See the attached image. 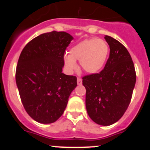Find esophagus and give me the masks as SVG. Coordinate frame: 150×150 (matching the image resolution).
Here are the masks:
<instances>
[{"mask_svg": "<svg viewBox=\"0 0 150 150\" xmlns=\"http://www.w3.org/2000/svg\"><path fill=\"white\" fill-rule=\"evenodd\" d=\"M82 83H83V80H82L81 78L78 77L77 78V84L78 85H81Z\"/></svg>", "mask_w": 150, "mask_h": 150, "instance_id": "1", "label": "esophagus"}]
</instances>
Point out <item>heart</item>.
<instances>
[{
	"instance_id": "1",
	"label": "heart",
	"mask_w": 150,
	"mask_h": 150,
	"mask_svg": "<svg viewBox=\"0 0 150 150\" xmlns=\"http://www.w3.org/2000/svg\"><path fill=\"white\" fill-rule=\"evenodd\" d=\"M110 52V46L103 39L91 38L79 42L70 50V55H65L64 62L66 67L73 71L79 61L80 68L87 74L98 72L105 64Z\"/></svg>"
}]
</instances>
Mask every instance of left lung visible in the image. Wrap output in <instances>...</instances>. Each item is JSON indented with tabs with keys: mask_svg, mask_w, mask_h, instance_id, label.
Listing matches in <instances>:
<instances>
[{
	"mask_svg": "<svg viewBox=\"0 0 150 150\" xmlns=\"http://www.w3.org/2000/svg\"><path fill=\"white\" fill-rule=\"evenodd\" d=\"M110 46V56L98 74L83 77L86 89V107L92 121L110 125L121 119L129 106L136 83L132 57L120 42L104 37Z\"/></svg>",
	"mask_w": 150,
	"mask_h": 150,
	"instance_id": "obj_1",
	"label": "left lung"
}]
</instances>
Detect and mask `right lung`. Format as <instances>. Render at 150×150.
<instances>
[{
    "mask_svg": "<svg viewBox=\"0 0 150 150\" xmlns=\"http://www.w3.org/2000/svg\"><path fill=\"white\" fill-rule=\"evenodd\" d=\"M72 40L64 31L45 33L31 40L20 54L16 71L18 92L28 114L40 123L59 120L77 86L76 76L62 73L64 52Z\"/></svg>",
    "mask_w": 150,
    "mask_h": 150,
    "instance_id": "add662e5",
    "label": "right lung"
}]
</instances>
